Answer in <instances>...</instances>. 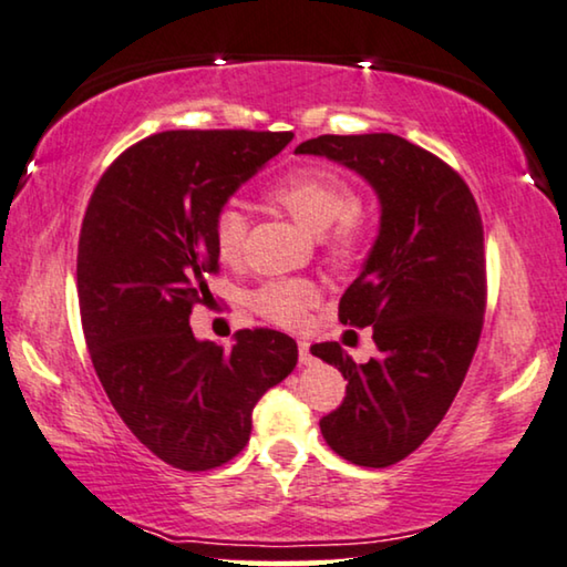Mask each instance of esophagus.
Here are the masks:
<instances>
[{
  "instance_id": "esophagus-1",
  "label": "esophagus",
  "mask_w": 567,
  "mask_h": 567,
  "mask_svg": "<svg viewBox=\"0 0 567 567\" xmlns=\"http://www.w3.org/2000/svg\"><path fill=\"white\" fill-rule=\"evenodd\" d=\"M298 360H300V364L313 362V354H310V344H308L306 339L298 341Z\"/></svg>"
}]
</instances>
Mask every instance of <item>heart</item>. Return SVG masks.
<instances>
[{"label":"heart","instance_id":"b5f03b06","mask_svg":"<svg viewBox=\"0 0 567 567\" xmlns=\"http://www.w3.org/2000/svg\"><path fill=\"white\" fill-rule=\"evenodd\" d=\"M269 197L282 205L302 228L321 234V244L333 265L349 267L364 257L370 246L372 223L357 207V193L349 179L326 166H298L269 187ZM246 215L238 205H223L213 218V244L220 261L234 265L246 241ZM318 300V287L310 280H275L251 292V308L277 326L302 323Z\"/></svg>","mask_w":567,"mask_h":567}]
</instances>
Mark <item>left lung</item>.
<instances>
[{"label": "left lung", "instance_id": "left-lung-1", "mask_svg": "<svg viewBox=\"0 0 567 567\" xmlns=\"http://www.w3.org/2000/svg\"><path fill=\"white\" fill-rule=\"evenodd\" d=\"M295 154L344 164L378 193L380 234L339 302L341 323L370 326L378 357L357 364L337 341L310 352L349 380L321 419L326 444L354 465H395L434 432L473 362L485 313L481 210L450 164L401 135H318Z\"/></svg>", "mask_w": 567, "mask_h": 567}]
</instances>
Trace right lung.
Segmentation results:
<instances>
[{
  "label": "right lung",
  "mask_w": 567,
  "mask_h": 567,
  "mask_svg": "<svg viewBox=\"0 0 567 567\" xmlns=\"http://www.w3.org/2000/svg\"><path fill=\"white\" fill-rule=\"evenodd\" d=\"M292 133L164 131L123 151L94 187L76 254L82 329L94 372L125 426L166 465H226L251 411L298 362L272 329L234 347L197 341L189 316L218 272L213 218Z\"/></svg>",
  "instance_id": "add662e5"
}]
</instances>
